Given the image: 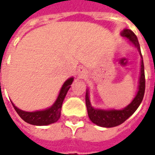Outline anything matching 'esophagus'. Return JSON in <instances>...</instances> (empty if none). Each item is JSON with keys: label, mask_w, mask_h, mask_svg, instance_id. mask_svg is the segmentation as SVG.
Listing matches in <instances>:
<instances>
[{"label": "esophagus", "mask_w": 155, "mask_h": 155, "mask_svg": "<svg viewBox=\"0 0 155 155\" xmlns=\"http://www.w3.org/2000/svg\"><path fill=\"white\" fill-rule=\"evenodd\" d=\"M79 71H80V74H81V75H84V74H85V71H84V69H82V68H81V69H80V70H79Z\"/></svg>", "instance_id": "obj_1"}]
</instances>
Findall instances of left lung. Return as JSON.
Instances as JSON below:
<instances>
[{"label": "left lung", "instance_id": "1", "mask_svg": "<svg viewBox=\"0 0 155 155\" xmlns=\"http://www.w3.org/2000/svg\"><path fill=\"white\" fill-rule=\"evenodd\" d=\"M121 35L123 37L128 38L130 41H132L134 45L138 49L140 55L142 56L141 51H140V44H139V41H138L136 35L132 31L125 29L121 32ZM144 91H145V76H144V66H143V60H142L141 61V73H140L139 91H138L136 96L134 99L133 101L127 107L124 108V110H95L91 106L87 92L85 94V104H86L88 115H89L90 120L94 124L101 127L110 128V127L120 125L122 123H124L128 118H130L134 113V111L138 109V107L140 106V103L143 101Z\"/></svg>", "mask_w": 155, "mask_h": 155}]
</instances>
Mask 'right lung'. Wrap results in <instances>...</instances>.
<instances>
[{
    "mask_svg": "<svg viewBox=\"0 0 155 155\" xmlns=\"http://www.w3.org/2000/svg\"><path fill=\"white\" fill-rule=\"evenodd\" d=\"M73 82V78H71L64 82L61 88L60 94L54 104L47 110L42 111H35V112H25L21 110L13 104V107L17 112L19 116L26 123L31 124L33 125H47L52 123L56 122L61 116V107L65 95L67 94L69 89Z\"/></svg>",
    "mask_w": 155,
    "mask_h": 155,
    "instance_id": "obj_1",
    "label": "right lung"
}]
</instances>
